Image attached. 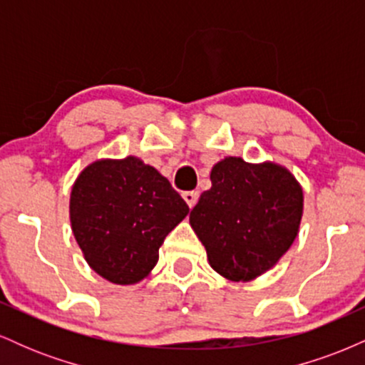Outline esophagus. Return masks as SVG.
I'll list each match as a JSON object with an SVG mask.
<instances>
[{"label": "esophagus", "mask_w": 365, "mask_h": 365, "mask_svg": "<svg viewBox=\"0 0 365 365\" xmlns=\"http://www.w3.org/2000/svg\"><path fill=\"white\" fill-rule=\"evenodd\" d=\"M182 197H183V199H185V202L188 204V207L192 209V207L195 206L197 199H199V192H197V190H188V192H183Z\"/></svg>", "instance_id": "obj_1"}]
</instances>
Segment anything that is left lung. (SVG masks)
Listing matches in <instances>:
<instances>
[{"label": "left lung", "instance_id": "left-lung-1", "mask_svg": "<svg viewBox=\"0 0 365 365\" xmlns=\"http://www.w3.org/2000/svg\"><path fill=\"white\" fill-rule=\"evenodd\" d=\"M211 188L190 212L207 261L232 282L269 271L299 235L304 190L284 166L228 156L211 170Z\"/></svg>", "mask_w": 365, "mask_h": 365}]
</instances>
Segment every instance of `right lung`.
Returning a JSON list of instances; mask_svg holds the SVG:
<instances>
[{
  "instance_id": "add662e5",
  "label": "right lung",
  "mask_w": 365,
  "mask_h": 365,
  "mask_svg": "<svg viewBox=\"0 0 365 365\" xmlns=\"http://www.w3.org/2000/svg\"><path fill=\"white\" fill-rule=\"evenodd\" d=\"M188 211L168 180L135 156L91 163L70 194V223L83 259L115 284L148 278L159 247Z\"/></svg>"
}]
</instances>
